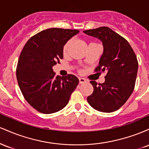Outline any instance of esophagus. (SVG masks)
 <instances>
[{"label": "esophagus", "instance_id": "34e87169", "mask_svg": "<svg viewBox=\"0 0 149 149\" xmlns=\"http://www.w3.org/2000/svg\"><path fill=\"white\" fill-rule=\"evenodd\" d=\"M86 82V80H85L84 78H79V83L80 84H83V83H84Z\"/></svg>", "mask_w": 149, "mask_h": 149}]
</instances>
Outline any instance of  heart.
Returning <instances> with one entry per match:
<instances>
[{
	"mask_svg": "<svg viewBox=\"0 0 149 149\" xmlns=\"http://www.w3.org/2000/svg\"><path fill=\"white\" fill-rule=\"evenodd\" d=\"M70 43H71V40H69V41H68L66 42V44L64 45V47H63V52L64 53V54H66V52H67L68 50V48H69V46L70 45Z\"/></svg>",
	"mask_w": 149,
	"mask_h": 149,
	"instance_id": "b5f03b06",
	"label": "heart"
}]
</instances>
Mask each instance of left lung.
Returning <instances> with one entry per match:
<instances>
[{"instance_id":"1","label":"left lung","mask_w":149,"mask_h":149,"mask_svg":"<svg viewBox=\"0 0 149 149\" xmlns=\"http://www.w3.org/2000/svg\"><path fill=\"white\" fill-rule=\"evenodd\" d=\"M83 32L102 40L104 53L95 71L107 72L104 83L90 81L94 90L87 100L99 111H115L127 102L134 89L138 70L136 56L127 40L109 27Z\"/></svg>"}]
</instances>
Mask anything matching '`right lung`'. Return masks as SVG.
I'll return each instance as SVG.
<instances>
[{
    "label": "right lung",
    "instance_id": "obj_1",
    "mask_svg": "<svg viewBox=\"0 0 149 149\" xmlns=\"http://www.w3.org/2000/svg\"><path fill=\"white\" fill-rule=\"evenodd\" d=\"M77 29L51 28L39 32L24 46L17 66L18 85L26 102L42 113H53L67 105L78 84L74 75L56 76L52 66L63 59L66 42Z\"/></svg>",
    "mask_w": 149,
    "mask_h": 149
}]
</instances>
